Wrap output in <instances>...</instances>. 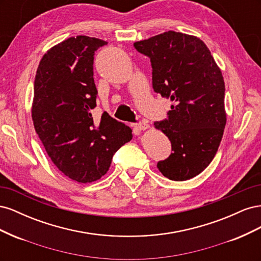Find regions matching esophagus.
<instances>
[{
	"instance_id": "34e87169",
	"label": "esophagus",
	"mask_w": 261,
	"mask_h": 261,
	"mask_svg": "<svg viewBox=\"0 0 261 261\" xmlns=\"http://www.w3.org/2000/svg\"><path fill=\"white\" fill-rule=\"evenodd\" d=\"M134 127L137 128L138 130H145V129L149 128V124L147 122L143 121V122H139V123L134 124Z\"/></svg>"
}]
</instances>
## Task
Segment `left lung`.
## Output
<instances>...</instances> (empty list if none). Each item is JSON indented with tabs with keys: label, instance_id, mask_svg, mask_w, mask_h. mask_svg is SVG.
Listing matches in <instances>:
<instances>
[{
	"label": "left lung",
	"instance_id": "obj_1",
	"mask_svg": "<svg viewBox=\"0 0 261 261\" xmlns=\"http://www.w3.org/2000/svg\"><path fill=\"white\" fill-rule=\"evenodd\" d=\"M134 46L151 62L153 90L173 101L168 118L154 122L173 151L156 167L169 179H191L210 164L223 136L222 73L207 45L194 36L170 30Z\"/></svg>",
	"mask_w": 261,
	"mask_h": 261
}]
</instances>
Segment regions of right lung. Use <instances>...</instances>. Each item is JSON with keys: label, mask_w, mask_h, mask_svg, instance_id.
Returning <instances> with one entry per match:
<instances>
[{"label": "right lung", "mask_w": 261, "mask_h": 261, "mask_svg": "<svg viewBox=\"0 0 261 261\" xmlns=\"http://www.w3.org/2000/svg\"><path fill=\"white\" fill-rule=\"evenodd\" d=\"M108 42L68 38L46 52L38 66L33 102L36 133L63 174L78 183L103 176L113 154L133 138L128 126L103 113L96 121L93 57Z\"/></svg>", "instance_id": "1"}]
</instances>
